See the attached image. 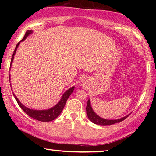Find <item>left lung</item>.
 I'll list each match as a JSON object with an SVG mask.
<instances>
[{
	"label": "left lung",
	"mask_w": 156,
	"mask_h": 156,
	"mask_svg": "<svg viewBox=\"0 0 156 156\" xmlns=\"http://www.w3.org/2000/svg\"><path fill=\"white\" fill-rule=\"evenodd\" d=\"M86 111H87V116L89 120H90L91 122L95 123V124H98V125H101V126H106V125H112L114 124V123H119L121 121H122L127 118L129 115L128 116H126L125 117H123V118L117 119V120H107V119H102L101 117H99L98 115H97L94 112V111L91 108V104H90V101L89 100H88L87 101V107H86Z\"/></svg>",
	"instance_id": "left-lung-1"
}]
</instances>
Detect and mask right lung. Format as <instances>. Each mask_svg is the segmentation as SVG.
<instances>
[{
  "label": "right lung",
  "instance_id": "obj_1",
  "mask_svg": "<svg viewBox=\"0 0 156 156\" xmlns=\"http://www.w3.org/2000/svg\"><path fill=\"white\" fill-rule=\"evenodd\" d=\"M31 33H32L31 30H27L26 33H25V36L23 37V40H21V41L24 40L25 38H26ZM19 44H20V42H18V43L17 44L16 48H15L13 54H12V55L11 61H10V65H11L12 62V60H13L14 55H15V54H16V50H17V48H18ZM74 89V87H72V88H70L69 89H68V90L66 91L65 94H64L62 97V99H60V101H59V103L57 104V105H55L54 107L51 108L48 110H39L38 111V110L30 109V108L25 107L24 105H23V104H21L20 101H19L18 98L15 96V94H13V96L15 97V99H16L17 103L18 104V105L20 106V107L22 108L23 111H24V112L25 113V114H27L29 116H30L33 119H36V120H37V121H43V122H47V121H51L55 120V119L61 114V112H62L64 107H65V104L67 101L68 98H69L70 95H71V94L73 92Z\"/></svg>",
  "mask_w": 156,
  "mask_h": 156
}]
</instances>
